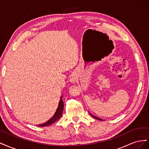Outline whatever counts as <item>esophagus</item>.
<instances>
[{
    "label": "esophagus",
    "instance_id": "1",
    "mask_svg": "<svg viewBox=\"0 0 149 149\" xmlns=\"http://www.w3.org/2000/svg\"><path fill=\"white\" fill-rule=\"evenodd\" d=\"M78 77H77V75H76V73H73L71 75V77H70V82L72 83H74L76 80H77Z\"/></svg>",
    "mask_w": 149,
    "mask_h": 149
}]
</instances>
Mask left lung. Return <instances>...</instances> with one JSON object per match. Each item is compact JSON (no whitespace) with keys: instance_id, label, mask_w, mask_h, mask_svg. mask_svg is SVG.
<instances>
[{"instance_id":"8db88e82","label":"left lung","mask_w":149,"mask_h":149,"mask_svg":"<svg viewBox=\"0 0 149 149\" xmlns=\"http://www.w3.org/2000/svg\"><path fill=\"white\" fill-rule=\"evenodd\" d=\"M89 114L91 115L93 118H94V119H97V120H104L103 119H100V118H97V117H96V116H93L91 113H90V112H89Z\"/></svg>"}]
</instances>
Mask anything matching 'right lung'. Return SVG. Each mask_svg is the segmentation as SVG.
I'll return each mask as SVG.
<instances>
[{
    "label": "right lung",
    "mask_w": 149,
    "mask_h": 149,
    "mask_svg": "<svg viewBox=\"0 0 149 149\" xmlns=\"http://www.w3.org/2000/svg\"><path fill=\"white\" fill-rule=\"evenodd\" d=\"M62 97L63 96H61L60 97V100L59 101V104H58L57 109L55 112V114L53 116L52 118L50 119H49L47 122H46V123L42 124H39L38 125V126H39V127H45V126H48L49 125L52 124L53 123H55V122H56L57 120H58L60 119V118L62 116V113H63V107H64V103H63V101Z\"/></svg>",
    "instance_id": "obj_1"
}]
</instances>
